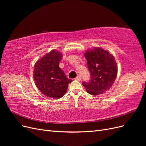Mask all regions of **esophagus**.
<instances>
[{"mask_svg": "<svg viewBox=\"0 0 146 146\" xmlns=\"http://www.w3.org/2000/svg\"><path fill=\"white\" fill-rule=\"evenodd\" d=\"M75 79H76V80H78V81H80L81 80V77L80 76H78L76 78H75Z\"/></svg>", "mask_w": 146, "mask_h": 146, "instance_id": "34e87169", "label": "esophagus"}]
</instances>
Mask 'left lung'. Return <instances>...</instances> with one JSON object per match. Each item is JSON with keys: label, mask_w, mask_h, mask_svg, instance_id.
Listing matches in <instances>:
<instances>
[{"label": "left lung", "mask_w": 146, "mask_h": 146, "mask_svg": "<svg viewBox=\"0 0 146 146\" xmlns=\"http://www.w3.org/2000/svg\"><path fill=\"white\" fill-rule=\"evenodd\" d=\"M91 74L89 83H83L88 93L97 96L112 86L117 74L115 58L111 53L101 47H94L84 53Z\"/></svg>", "instance_id": "8db88e82"}]
</instances>
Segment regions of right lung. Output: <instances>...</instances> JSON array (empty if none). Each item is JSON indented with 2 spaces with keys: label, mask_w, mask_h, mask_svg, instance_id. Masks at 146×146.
<instances>
[{
  "label": "right lung",
  "mask_w": 146,
  "mask_h": 146,
  "mask_svg": "<svg viewBox=\"0 0 146 146\" xmlns=\"http://www.w3.org/2000/svg\"><path fill=\"white\" fill-rule=\"evenodd\" d=\"M62 58V53L54 49L35 64L33 76L35 85L43 94L48 98H62L67 91L68 84L72 82L71 79L66 77L63 70L59 67Z\"/></svg>",
  "instance_id": "obj_1"
}]
</instances>
